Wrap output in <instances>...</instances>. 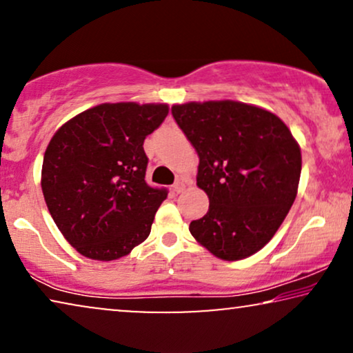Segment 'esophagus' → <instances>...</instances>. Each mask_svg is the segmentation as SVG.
Listing matches in <instances>:
<instances>
[{
  "instance_id": "obj_1",
  "label": "esophagus",
  "mask_w": 353,
  "mask_h": 353,
  "mask_svg": "<svg viewBox=\"0 0 353 353\" xmlns=\"http://www.w3.org/2000/svg\"><path fill=\"white\" fill-rule=\"evenodd\" d=\"M186 190V185L183 181H176L175 186H173V191L176 192V194H180V192H183Z\"/></svg>"
}]
</instances>
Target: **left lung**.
<instances>
[{
	"label": "left lung",
	"mask_w": 353,
	"mask_h": 353,
	"mask_svg": "<svg viewBox=\"0 0 353 353\" xmlns=\"http://www.w3.org/2000/svg\"><path fill=\"white\" fill-rule=\"evenodd\" d=\"M197 156V186L209 212L191 221L197 243L221 260L259 252L273 238L297 196L301 146L270 110L239 101L172 105Z\"/></svg>",
	"instance_id": "1"
}]
</instances>
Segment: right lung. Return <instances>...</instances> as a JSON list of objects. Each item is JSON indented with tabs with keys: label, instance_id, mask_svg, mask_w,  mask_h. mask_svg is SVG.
<instances>
[{
	"label": "right lung",
	"instance_id": "add662e5",
	"mask_svg": "<svg viewBox=\"0 0 353 353\" xmlns=\"http://www.w3.org/2000/svg\"><path fill=\"white\" fill-rule=\"evenodd\" d=\"M168 104L104 103L62 125L48 144L41 190L48 210L77 252L110 262L151 233L165 190L144 181L143 143Z\"/></svg>",
	"mask_w": 353,
	"mask_h": 353
}]
</instances>
